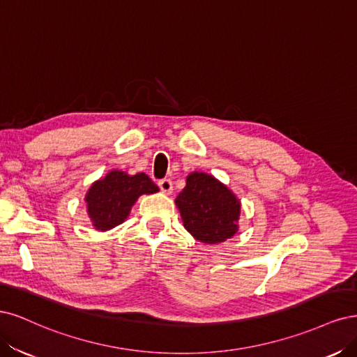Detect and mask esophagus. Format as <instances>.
Here are the masks:
<instances>
[{"instance_id": "1", "label": "esophagus", "mask_w": 357, "mask_h": 357, "mask_svg": "<svg viewBox=\"0 0 357 357\" xmlns=\"http://www.w3.org/2000/svg\"><path fill=\"white\" fill-rule=\"evenodd\" d=\"M158 187H160V190H162V191L166 192V194L172 192V190H174V185H172V181L167 179V178L160 179V181H158Z\"/></svg>"}]
</instances>
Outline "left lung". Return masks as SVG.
<instances>
[{"mask_svg":"<svg viewBox=\"0 0 357 357\" xmlns=\"http://www.w3.org/2000/svg\"><path fill=\"white\" fill-rule=\"evenodd\" d=\"M175 203L183 227L203 243H220L237 231L240 202L213 176L194 172Z\"/></svg>","mask_w":357,"mask_h":357,"instance_id":"obj_1","label":"left lung"}]
</instances>
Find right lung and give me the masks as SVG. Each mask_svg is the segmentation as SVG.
I'll use <instances>...</instances> for the list:
<instances>
[{
	"instance_id": "obj_1",
	"label": "right lung",
	"mask_w": 357,
	"mask_h": 357,
	"mask_svg": "<svg viewBox=\"0 0 357 357\" xmlns=\"http://www.w3.org/2000/svg\"><path fill=\"white\" fill-rule=\"evenodd\" d=\"M157 191L158 187L145 174L130 176L112 170L90 187L86 195L87 212L93 225L103 231L123 224L139 195Z\"/></svg>"
}]
</instances>
